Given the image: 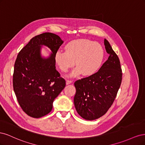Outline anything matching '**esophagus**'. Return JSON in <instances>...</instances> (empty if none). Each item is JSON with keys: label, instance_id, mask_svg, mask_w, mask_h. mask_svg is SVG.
Here are the masks:
<instances>
[{"label": "esophagus", "instance_id": "esophagus-1", "mask_svg": "<svg viewBox=\"0 0 145 145\" xmlns=\"http://www.w3.org/2000/svg\"><path fill=\"white\" fill-rule=\"evenodd\" d=\"M72 83V80H67L66 81V83H67V85H69L70 83Z\"/></svg>", "mask_w": 145, "mask_h": 145}]
</instances>
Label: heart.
I'll list each match as a JSON object with an SVG mask.
<instances>
[{"instance_id":"heart-1","label":"heart","mask_w":145,"mask_h":145,"mask_svg":"<svg viewBox=\"0 0 145 145\" xmlns=\"http://www.w3.org/2000/svg\"><path fill=\"white\" fill-rule=\"evenodd\" d=\"M65 51H58L55 60L60 70L67 72L76 65L77 67L71 73V76L82 74L91 76L100 67L104 59L102 46L88 39H79L69 42L65 46Z\"/></svg>"}]
</instances>
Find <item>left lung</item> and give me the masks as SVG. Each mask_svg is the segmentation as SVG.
Returning a JSON list of instances; mask_svg holds the SVG:
<instances>
[{"instance_id": "1", "label": "left lung", "mask_w": 145, "mask_h": 145, "mask_svg": "<svg viewBox=\"0 0 145 145\" xmlns=\"http://www.w3.org/2000/svg\"><path fill=\"white\" fill-rule=\"evenodd\" d=\"M104 45L109 54L99 71L74 83L76 93L74 103L77 113L87 120L103 116L111 106L120 86L122 72L120 62L109 42Z\"/></svg>"}]
</instances>
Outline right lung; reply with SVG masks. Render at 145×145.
Listing matches in <instances>:
<instances>
[{
  "label": "right lung",
  "instance_id": "right-lung-1",
  "mask_svg": "<svg viewBox=\"0 0 145 145\" xmlns=\"http://www.w3.org/2000/svg\"><path fill=\"white\" fill-rule=\"evenodd\" d=\"M63 41L51 33L31 39L17 55L13 74V88L23 111L40 118L52 110V103L66 85L56 69L55 54ZM42 46L52 51L48 58L41 54Z\"/></svg>",
  "mask_w": 145,
  "mask_h": 145
}]
</instances>
